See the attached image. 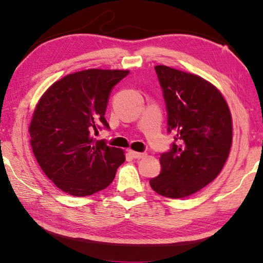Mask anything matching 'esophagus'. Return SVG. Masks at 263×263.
<instances>
[{"instance_id": "34e87169", "label": "esophagus", "mask_w": 263, "mask_h": 263, "mask_svg": "<svg viewBox=\"0 0 263 263\" xmlns=\"http://www.w3.org/2000/svg\"><path fill=\"white\" fill-rule=\"evenodd\" d=\"M128 154H130L133 158H137V159H140V158H143L146 156V153H137L133 151H128Z\"/></svg>"}]
</instances>
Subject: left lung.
Instances as JSON below:
<instances>
[{
  "mask_svg": "<svg viewBox=\"0 0 263 263\" xmlns=\"http://www.w3.org/2000/svg\"><path fill=\"white\" fill-rule=\"evenodd\" d=\"M155 70L174 141L161 154V173L149 183L162 196L183 198L222 170L233 141L231 115L222 95L202 77L162 65Z\"/></svg>",
  "mask_w": 263,
  "mask_h": 263,
  "instance_id": "left-lung-1",
  "label": "left lung"
}]
</instances>
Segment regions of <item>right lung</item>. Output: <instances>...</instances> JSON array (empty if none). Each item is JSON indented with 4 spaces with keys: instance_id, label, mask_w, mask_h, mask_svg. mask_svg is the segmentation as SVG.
Instances as JSON below:
<instances>
[{
    "instance_id": "right-lung-1",
    "label": "right lung",
    "mask_w": 263,
    "mask_h": 263,
    "mask_svg": "<svg viewBox=\"0 0 263 263\" xmlns=\"http://www.w3.org/2000/svg\"><path fill=\"white\" fill-rule=\"evenodd\" d=\"M128 70L87 69L49 87L30 122L33 153L41 168L63 192L77 197L107 188L124 163L121 149L96 140L109 130L105 112L114 86Z\"/></svg>"
}]
</instances>
